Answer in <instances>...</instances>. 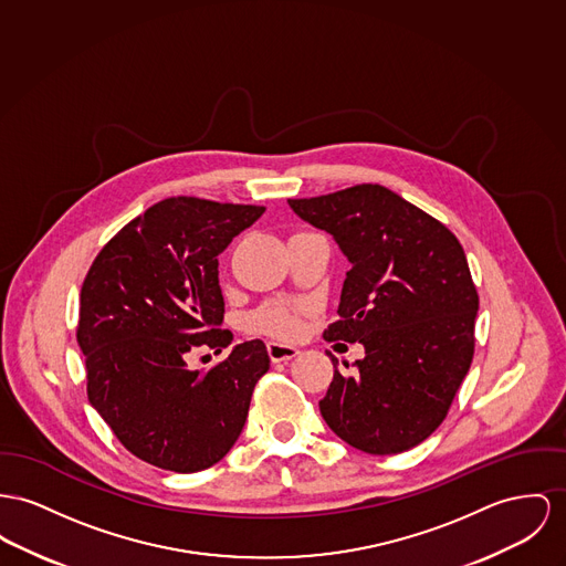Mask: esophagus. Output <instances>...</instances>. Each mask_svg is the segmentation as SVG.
I'll use <instances>...</instances> for the list:
<instances>
[{"mask_svg": "<svg viewBox=\"0 0 566 566\" xmlns=\"http://www.w3.org/2000/svg\"><path fill=\"white\" fill-rule=\"evenodd\" d=\"M268 356H270L272 363H285V360H292L294 356H298V347L270 340L268 343Z\"/></svg>", "mask_w": 566, "mask_h": 566, "instance_id": "1", "label": "esophagus"}]
</instances>
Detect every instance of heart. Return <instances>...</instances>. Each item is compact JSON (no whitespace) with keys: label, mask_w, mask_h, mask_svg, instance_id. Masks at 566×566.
I'll use <instances>...</instances> for the list:
<instances>
[{"label":"heart","mask_w":566,"mask_h":566,"mask_svg":"<svg viewBox=\"0 0 566 566\" xmlns=\"http://www.w3.org/2000/svg\"><path fill=\"white\" fill-rule=\"evenodd\" d=\"M306 311V302L274 298L264 302L247 317V328L251 333H262L276 339H296L301 335L302 315Z\"/></svg>","instance_id":"b5f03b06"}]
</instances>
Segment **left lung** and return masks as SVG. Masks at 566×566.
Masks as SVG:
<instances>
[{
  "label": "left lung",
  "instance_id": "obj_1",
  "mask_svg": "<svg viewBox=\"0 0 566 566\" xmlns=\"http://www.w3.org/2000/svg\"><path fill=\"white\" fill-rule=\"evenodd\" d=\"M287 201L333 233L352 264L324 339L365 345L349 374L331 354L335 376L319 412L358 451L415 449L449 415L474 356L479 292L459 240L379 185Z\"/></svg>",
  "mask_w": 566,
  "mask_h": 566
}]
</instances>
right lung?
Masks as SVG:
<instances>
[{"mask_svg":"<svg viewBox=\"0 0 566 566\" xmlns=\"http://www.w3.org/2000/svg\"><path fill=\"white\" fill-rule=\"evenodd\" d=\"M264 206L169 197L122 227L90 265L76 340L87 399L126 451L171 472H199L226 457L270 369L260 339L190 371L197 347L221 352L226 302L219 255Z\"/></svg>","mask_w":566,"mask_h":566,"instance_id":"obj_1","label":"right lung"}]
</instances>
